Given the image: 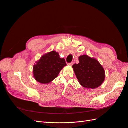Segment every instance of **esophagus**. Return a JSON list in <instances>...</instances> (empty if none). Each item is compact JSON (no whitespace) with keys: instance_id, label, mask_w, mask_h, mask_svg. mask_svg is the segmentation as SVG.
Wrapping results in <instances>:
<instances>
[{"instance_id":"34e87169","label":"esophagus","mask_w":128,"mask_h":128,"mask_svg":"<svg viewBox=\"0 0 128 128\" xmlns=\"http://www.w3.org/2000/svg\"><path fill=\"white\" fill-rule=\"evenodd\" d=\"M74 64V62H71V63L68 64V65L70 66H72V64Z\"/></svg>"}]
</instances>
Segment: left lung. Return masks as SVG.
<instances>
[{
    "mask_svg": "<svg viewBox=\"0 0 128 128\" xmlns=\"http://www.w3.org/2000/svg\"><path fill=\"white\" fill-rule=\"evenodd\" d=\"M79 63L72 66L75 74L81 86L88 89L98 88L104 82L105 71L94 58L87 55L79 56Z\"/></svg>",
    "mask_w": 128,
    "mask_h": 128,
    "instance_id": "8db88e82",
    "label": "left lung"
}]
</instances>
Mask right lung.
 I'll return each mask as SVG.
<instances>
[{
  "instance_id": "right-lung-1",
  "label": "right lung",
  "mask_w": 128,
  "mask_h": 128,
  "mask_svg": "<svg viewBox=\"0 0 128 128\" xmlns=\"http://www.w3.org/2000/svg\"><path fill=\"white\" fill-rule=\"evenodd\" d=\"M66 65L64 58H60L58 53L53 50L44 55L34 64L33 68L34 78L41 84H49L58 77Z\"/></svg>"
}]
</instances>
